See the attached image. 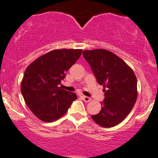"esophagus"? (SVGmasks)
Returning a JSON list of instances; mask_svg holds the SVG:
<instances>
[{"instance_id": "34e87169", "label": "esophagus", "mask_w": 158, "mask_h": 158, "mask_svg": "<svg viewBox=\"0 0 158 158\" xmlns=\"http://www.w3.org/2000/svg\"><path fill=\"white\" fill-rule=\"evenodd\" d=\"M82 98L84 99V102H89L90 101L92 100L91 98H89V97H88V96H85V95H82Z\"/></svg>"}]
</instances>
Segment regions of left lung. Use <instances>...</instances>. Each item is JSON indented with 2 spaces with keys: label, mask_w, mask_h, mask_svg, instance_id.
<instances>
[{
  "label": "left lung",
  "mask_w": 158,
  "mask_h": 158,
  "mask_svg": "<svg viewBox=\"0 0 158 158\" xmlns=\"http://www.w3.org/2000/svg\"><path fill=\"white\" fill-rule=\"evenodd\" d=\"M83 55L97 82L105 88L102 110L92 118L102 127L115 126L125 119L135 104L137 97L135 74L124 60L105 49L85 50Z\"/></svg>",
  "instance_id": "8db88e82"
}]
</instances>
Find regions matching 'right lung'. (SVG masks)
<instances>
[{
  "label": "right lung",
  "instance_id": "right-lung-1",
  "mask_svg": "<svg viewBox=\"0 0 158 158\" xmlns=\"http://www.w3.org/2000/svg\"><path fill=\"white\" fill-rule=\"evenodd\" d=\"M81 49H60L40 56L28 65L21 92L32 113L46 122L62 117L77 95L59 87L65 72L81 55Z\"/></svg>",
  "mask_w": 158,
  "mask_h": 158
}]
</instances>
